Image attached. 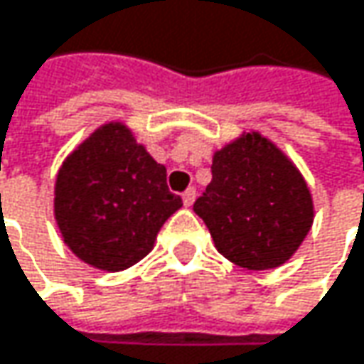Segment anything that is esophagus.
Instances as JSON below:
<instances>
[{
  "label": "esophagus",
  "instance_id": "obj_1",
  "mask_svg": "<svg viewBox=\"0 0 364 364\" xmlns=\"http://www.w3.org/2000/svg\"><path fill=\"white\" fill-rule=\"evenodd\" d=\"M193 202H196V189H193V187H189V189H187V191L183 193V204H185V206L189 208V206H191Z\"/></svg>",
  "mask_w": 364,
  "mask_h": 364
}]
</instances>
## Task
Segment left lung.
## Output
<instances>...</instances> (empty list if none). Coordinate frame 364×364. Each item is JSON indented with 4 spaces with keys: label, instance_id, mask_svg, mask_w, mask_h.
Returning a JSON list of instances; mask_svg holds the SVG:
<instances>
[{
    "label": "left lung",
    "instance_id": "obj_1",
    "mask_svg": "<svg viewBox=\"0 0 364 364\" xmlns=\"http://www.w3.org/2000/svg\"><path fill=\"white\" fill-rule=\"evenodd\" d=\"M193 213L217 251L249 269L287 263L314 223V200L295 162L259 130H242L213 154V181Z\"/></svg>",
    "mask_w": 364,
    "mask_h": 364
}]
</instances>
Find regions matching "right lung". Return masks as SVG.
<instances>
[{
  "label": "right lung",
  "instance_id": "1",
  "mask_svg": "<svg viewBox=\"0 0 364 364\" xmlns=\"http://www.w3.org/2000/svg\"><path fill=\"white\" fill-rule=\"evenodd\" d=\"M183 206L124 122L95 128L60 164L54 219L63 242L90 267L122 272L151 253L164 221Z\"/></svg>",
  "mask_w": 364,
  "mask_h": 364
}]
</instances>
